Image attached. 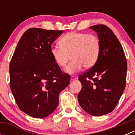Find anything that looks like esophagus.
Listing matches in <instances>:
<instances>
[{
  "mask_svg": "<svg viewBox=\"0 0 135 135\" xmlns=\"http://www.w3.org/2000/svg\"><path fill=\"white\" fill-rule=\"evenodd\" d=\"M70 79H71V80H75L77 79V76H71V77H70Z\"/></svg>",
  "mask_w": 135,
  "mask_h": 135,
  "instance_id": "34e87169",
  "label": "esophagus"
}]
</instances>
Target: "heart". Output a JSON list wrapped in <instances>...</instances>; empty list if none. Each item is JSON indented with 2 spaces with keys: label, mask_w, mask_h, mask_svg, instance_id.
Segmentation results:
<instances>
[{
  "label": "heart",
  "mask_w": 135,
  "mask_h": 135,
  "mask_svg": "<svg viewBox=\"0 0 135 135\" xmlns=\"http://www.w3.org/2000/svg\"><path fill=\"white\" fill-rule=\"evenodd\" d=\"M59 42L61 47L52 46L50 54L60 67H65L71 58V62L65 69L70 74L79 71L83 66L91 68L99 58L100 42L95 35L70 32L61 37Z\"/></svg>",
  "instance_id": "obj_1"
}]
</instances>
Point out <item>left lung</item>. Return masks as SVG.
<instances>
[{
	"mask_svg": "<svg viewBox=\"0 0 135 135\" xmlns=\"http://www.w3.org/2000/svg\"><path fill=\"white\" fill-rule=\"evenodd\" d=\"M89 28L97 32L100 54L93 67L79 76L82 87L78 99L85 112L100 116L118 104L126 88L127 64L123 47L109 27L101 24Z\"/></svg>",
	"mask_w": 135,
	"mask_h": 135,
	"instance_id": "1",
	"label": "left lung"
}]
</instances>
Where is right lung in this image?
Returning <instances> with one entry per match:
<instances>
[{"mask_svg":"<svg viewBox=\"0 0 135 135\" xmlns=\"http://www.w3.org/2000/svg\"><path fill=\"white\" fill-rule=\"evenodd\" d=\"M63 31L31 28L18 42L9 63V86L19 108L44 118L59 104V95L70 83L50 54L51 44Z\"/></svg>","mask_w":135,"mask_h":135,"instance_id":"obj_1","label":"right lung"}]
</instances>
